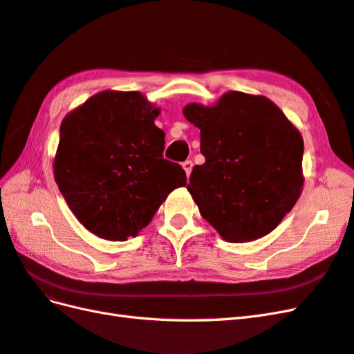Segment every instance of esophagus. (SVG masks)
<instances>
[{"instance_id": "obj_1", "label": "esophagus", "mask_w": 354, "mask_h": 354, "mask_svg": "<svg viewBox=\"0 0 354 354\" xmlns=\"http://www.w3.org/2000/svg\"><path fill=\"white\" fill-rule=\"evenodd\" d=\"M192 168H194V162H192V160H185V162H183V169L186 171V176H187V177L191 176Z\"/></svg>"}]
</instances>
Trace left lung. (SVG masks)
<instances>
[{
	"label": "left lung",
	"instance_id": "8db88e82",
	"mask_svg": "<svg viewBox=\"0 0 354 354\" xmlns=\"http://www.w3.org/2000/svg\"><path fill=\"white\" fill-rule=\"evenodd\" d=\"M183 114L200 129L205 162L187 191L201 216L228 242L269 234L299 200L304 140L263 96L223 94L214 106L189 103Z\"/></svg>",
	"mask_w": 354,
	"mask_h": 354
}]
</instances>
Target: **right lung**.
I'll return each instance as SVG.
<instances>
[{"label": "right lung", "instance_id": "obj_1", "mask_svg": "<svg viewBox=\"0 0 354 354\" xmlns=\"http://www.w3.org/2000/svg\"><path fill=\"white\" fill-rule=\"evenodd\" d=\"M159 109L138 91H102L59 127L55 182L82 225L102 239L135 237L186 172L163 159Z\"/></svg>", "mask_w": 354, "mask_h": 354}]
</instances>
